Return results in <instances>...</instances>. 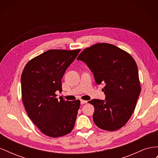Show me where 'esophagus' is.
I'll return each instance as SVG.
<instances>
[{"label":"esophagus","instance_id":"1","mask_svg":"<svg viewBox=\"0 0 158 158\" xmlns=\"http://www.w3.org/2000/svg\"><path fill=\"white\" fill-rule=\"evenodd\" d=\"M80 103L83 105V104H85V103H87V101H85V100H83V99H81L80 100Z\"/></svg>","mask_w":158,"mask_h":158}]
</instances>
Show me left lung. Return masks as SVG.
Segmentation results:
<instances>
[{"label": "left lung", "mask_w": 158, "mask_h": 158, "mask_svg": "<svg viewBox=\"0 0 158 158\" xmlns=\"http://www.w3.org/2000/svg\"><path fill=\"white\" fill-rule=\"evenodd\" d=\"M92 72L95 83L106 84V100L92 99L93 119L105 131H114L128 122L135 111L141 91L137 64L132 56L115 45L99 43L79 55Z\"/></svg>", "instance_id": "left-lung-1"}]
</instances>
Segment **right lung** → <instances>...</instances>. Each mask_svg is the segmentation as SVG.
I'll return each instance as SVG.
<instances>
[{
	"label": "right lung",
	"instance_id": "right-lung-1",
	"mask_svg": "<svg viewBox=\"0 0 158 158\" xmlns=\"http://www.w3.org/2000/svg\"><path fill=\"white\" fill-rule=\"evenodd\" d=\"M80 49H51L31 59L21 76L22 98L28 117L49 137L70 133L74 127L79 99L69 102L55 92H62V78Z\"/></svg>",
	"mask_w": 158,
	"mask_h": 158
}]
</instances>
